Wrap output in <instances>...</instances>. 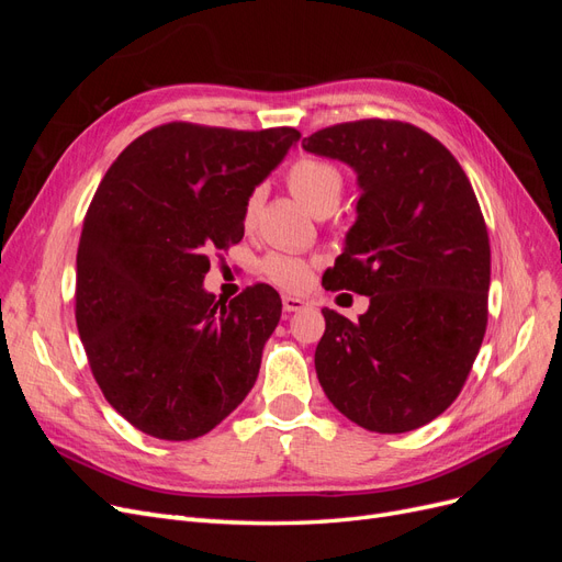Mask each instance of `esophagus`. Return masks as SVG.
I'll return each mask as SVG.
<instances>
[{
	"instance_id": "1",
	"label": "esophagus",
	"mask_w": 562,
	"mask_h": 562,
	"mask_svg": "<svg viewBox=\"0 0 562 562\" xmlns=\"http://www.w3.org/2000/svg\"><path fill=\"white\" fill-rule=\"evenodd\" d=\"M283 312H288V314H291V312H300V310H304V307H307V302H304L302 297H297V295H283Z\"/></svg>"
}]
</instances>
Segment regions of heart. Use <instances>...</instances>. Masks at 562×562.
I'll return each mask as SVG.
<instances>
[{"mask_svg": "<svg viewBox=\"0 0 562 562\" xmlns=\"http://www.w3.org/2000/svg\"><path fill=\"white\" fill-rule=\"evenodd\" d=\"M288 187L291 192L307 206L312 213H318L323 206H335L342 194L345 178L339 168L318 157H302L291 168H288ZM260 206V190L250 192L244 206V220L250 223ZM265 274L285 288H300L310 279V267L295 255L274 252L265 260Z\"/></svg>", "mask_w": 562, "mask_h": 562, "instance_id": "heart-1", "label": "heart"}]
</instances>
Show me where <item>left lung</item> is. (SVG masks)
<instances>
[{
  "label": "left lung",
  "instance_id": "8db88e82",
  "mask_svg": "<svg viewBox=\"0 0 562 562\" xmlns=\"http://www.w3.org/2000/svg\"><path fill=\"white\" fill-rule=\"evenodd\" d=\"M302 147L356 173V223L323 285L370 297L359 321L323 310L318 382L368 431L419 429L459 396L485 335L479 199L450 151L413 124L363 119L316 131Z\"/></svg>",
  "mask_w": 562,
  "mask_h": 562
}]
</instances>
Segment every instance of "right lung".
Masks as SVG:
<instances>
[{
    "label": "right lung",
    "instance_id": "obj_1",
    "mask_svg": "<svg viewBox=\"0 0 562 562\" xmlns=\"http://www.w3.org/2000/svg\"><path fill=\"white\" fill-rule=\"evenodd\" d=\"M297 140L288 126L173 122L135 138L100 182L77 250V328L100 391L143 434H209L258 380L279 293L258 283L227 304L203 279Z\"/></svg>",
    "mask_w": 562,
    "mask_h": 562
}]
</instances>
